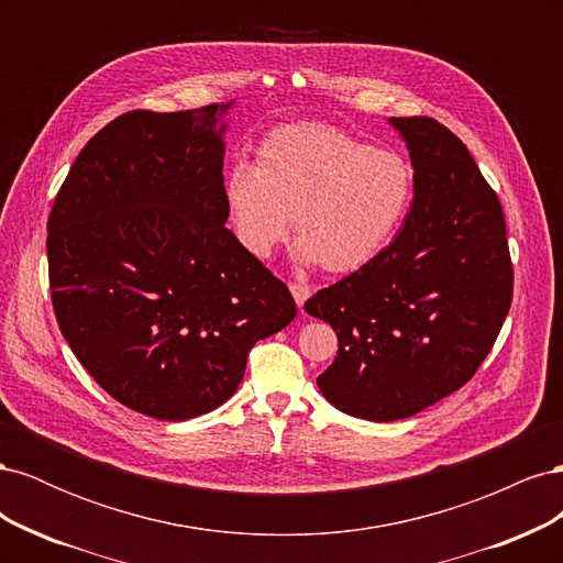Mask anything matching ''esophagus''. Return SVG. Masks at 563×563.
<instances>
[{
	"mask_svg": "<svg viewBox=\"0 0 563 563\" xmlns=\"http://www.w3.org/2000/svg\"><path fill=\"white\" fill-rule=\"evenodd\" d=\"M291 296H294V300H296V305H298V310L302 312V305H305V300H308V298L312 296V291H310V286L291 284Z\"/></svg>",
	"mask_w": 563,
	"mask_h": 563,
	"instance_id": "esophagus-1",
	"label": "esophagus"
}]
</instances>
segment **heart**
<instances>
[{
    "label": "heart",
    "instance_id": "heart-1",
    "mask_svg": "<svg viewBox=\"0 0 563 563\" xmlns=\"http://www.w3.org/2000/svg\"><path fill=\"white\" fill-rule=\"evenodd\" d=\"M223 197L236 242L251 258H269L294 218L296 258L350 275L395 240L413 199V172L395 150L300 122L272 129L255 164H234Z\"/></svg>",
    "mask_w": 563,
    "mask_h": 563
}]
</instances>
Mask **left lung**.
I'll list each match as a JSON object with an SVG mask.
<instances>
[{"mask_svg": "<svg viewBox=\"0 0 563 563\" xmlns=\"http://www.w3.org/2000/svg\"><path fill=\"white\" fill-rule=\"evenodd\" d=\"M413 166V207L378 258L305 302L338 356L317 378L338 411L401 420L463 387L512 302L505 218L465 143L432 117H389Z\"/></svg>", "mask_w": 563, "mask_h": 563, "instance_id": "8db88e82", "label": "left lung"}]
</instances>
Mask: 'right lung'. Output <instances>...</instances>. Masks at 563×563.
I'll list each match as a JSON object with an SVG mask.
<instances>
[{
  "label": "right lung",
  "instance_id": "right-lung-1",
  "mask_svg": "<svg viewBox=\"0 0 563 563\" xmlns=\"http://www.w3.org/2000/svg\"><path fill=\"white\" fill-rule=\"evenodd\" d=\"M232 106L112 119L48 216L63 338L112 399L157 420L225 404L251 347L296 317L288 288L225 228Z\"/></svg>",
  "mask_w": 563,
  "mask_h": 563
}]
</instances>
